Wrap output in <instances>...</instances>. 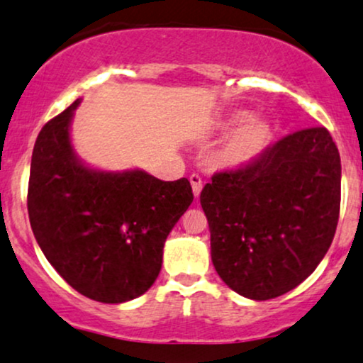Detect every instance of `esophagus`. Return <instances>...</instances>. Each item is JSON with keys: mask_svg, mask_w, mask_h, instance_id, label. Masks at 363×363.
<instances>
[{"mask_svg": "<svg viewBox=\"0 0 363 363\" xmlns=\"http://www.w3.org/2000/svg\"><path fill=\"white\" fill-rule=\"evenodd\" d=\"M189 181H191V186H193L194 198H199V194H201V189H203V179H201V176H198V174H193V176L189 177Z\"/></svg>", "mask_w": 363, "mask_h": 363, "instance_id": "obj_1", "label": "esophagus"}]
</instances>
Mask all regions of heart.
<instances>
[{
  "instance_id": "obj_1",
  "label": "heart",
  "mask_w": 363,
  "mask_h": 363,
  "mask_svg": "<svg viewBox=\"0 0 363 363\" xmlns=\"http://www.w3.org/2000/svg\"><path fill=\"white\" fill-rule=\"evenodd\" d=\"M223 131H235L228 136L218 152V162L225 167H242L262 155L272 141V128L264 121L254 119L249 111H239L228 116Z\"/></svg>"
}]
</instances>
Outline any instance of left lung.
Here are the masks:
<instances>
[{
  "instance_id": "left-lung-1",
  "label": "left lung",
  "mask_w": 363,
  "mask_h": 363,
  "mask_svg": "<svg viewBox=\"0 0 363 363\" xmlns=\"http://www.w3.org/2000/svg\"><path fill=\"white\" fill-rule=\"evenodd\" d=\"M340 199V152L323 126L291 133L251 164L215 174L199 201L216 273L252 301L294 290L328 252Z\"/></svg>"
}]
</instances>
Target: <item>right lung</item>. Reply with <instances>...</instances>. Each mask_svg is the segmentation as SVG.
<instances>
[{"label":"right lung","mask_w":363,"mask_h":363,"mask_svg":"<svg viewBox=\"0 0 363 363\" xmlns=\"http://www.w3.org/2000/svg\"><path fill=\"white\" fill-rule=\"evenodd\" d=\"M80 101L49 121L34 145L27 208L37 244L68 285L91 301L123 303L157 280L164 244L193 203L186 177L85 165L69 136Z\"/></svg>","instance_id":"obj_1"}]
</instances>
